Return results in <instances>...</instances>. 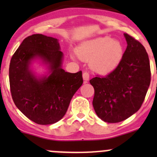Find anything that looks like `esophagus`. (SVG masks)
I'll return each mask as SVG.
<instances>
[{"mask_svg":"<svg viewBox=\"0 0 157 157\" xmlns=\"http://www.w3.org/2000/svg\"><path fill=\"white\" fill-rule=\"evenodd\" d=\"M83 78L85 81H88L89 79H90V74L87 72H83Z\"/></svg>","mask_w":157,"mask_h":157,"instance_id":"34e87169","label":"esophagus"}]
</instances>
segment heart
Segmentation results:
<instances>
[{"label": "heart", "mask_w": 157, "mask_h": 157, "mask_svg": "<svg viewBox=\"0 0 157 157\" xmlns=\"http://www.w3.org/2000/svg\"><path fill=\"white\" fill-rule=\"evenodd\" d=\"M77 54L83 61H91L96 73L108 74L121 63L124 47L120 41L104 36L83 42L77 47Z\"/></svg>", "instance_id": "obj_1"}]
</instances>
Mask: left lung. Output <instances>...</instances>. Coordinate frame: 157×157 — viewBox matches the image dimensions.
Listing matches in <instances>:
<instances>
[{
  "label": "left lung",
  "instance_id": "8db88e82",
  "mask_svg": "<svg viewBox=\"0 0 157 157\" xmlns=\"http://www.w3.org/2000/svg\"><path fill=\"white\" fill-rule=\"evenodd\" d=\"M127 48L119 65L107 76L90 80L95 90L93 105L102 121L117 123L127 119L141 106L150 83L146 49L124 33Z\"/></svg>",
  "mask_w": 157,
  "mask_h": 157
}]
</instances>
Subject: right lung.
I'll list each match as a JSON object with an SVG mask.
<instances>
[{"mask_svg": "<svg viewBox=\"0 0 157 157\" xmlns=\"http://www.w3.org/2000/svg\"><path fill=\"white\" fill-rule=\"evenodd\" d=\"M58 40L42 34L28 36L10 60L9 79L16 106L39 124H51L64 116L74 93L83 84L82 71L72 74L62 68L64 55ZM40 59L48 73L37 76L31 69Z\"/></svg>", "mask_w": 157, "mask_h": 157, "instance_id": "add662e5", "label": "right lung"}]
</instances>
